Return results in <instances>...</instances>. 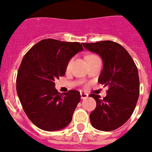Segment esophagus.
Listing matches in <instances>:
<instances>
[{
  "label": "esophagus",
  "instance_id": "obj_1",
  "mask_svg": "<svg viewBox=\"0 0 152 152\" xmlns=\"http://www.w3.org/2000/svg\"><path fill=\"white\" fill-rule=\"evenodd\" d=\"M89 95L86 93H80V97H81V99H86Z\"/></svg>",
  "mask_w": 152,
  "mask_h": 152
}]
</instances>
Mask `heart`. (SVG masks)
<instances>
[{
	"mask_svg": "<svg viewBox=\"0 0 152 152\" xmlns=\"http://www.w3.org/2000/svg\"><path fill=\"white\" fill-rule=\"evenodd\" d=\"M93 57H94V55H88L86 57L87 59H89V58H93ZM72 63V61H69V63H68V66H70V64Z\"/></svg>",
	"mask_w": 152,
	"mask_h": 152,
	"instance_id": "obj_1",
	"label": "heart"
}]
</instances>
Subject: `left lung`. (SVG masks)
<instances>
[{"mask_svg":"<svg viewBox=\"0 0 152 152\" xmlns=\"http://www.w3.org/2000/svg\"><path fill=\"white\" fill-rule=\"evenodd\" d=\"M82 45L102 58L103 70L98 81L109 88L104 99L90 94L96 101L90 114L91 124L100 131H113L124 125L135 109L140 92L137 66L128 51L115 42L106 40Z\"/></svg>","mask_w":152,"mask_h":152,"instance_id":"obj_1","label":"left lung"}]
</instances>
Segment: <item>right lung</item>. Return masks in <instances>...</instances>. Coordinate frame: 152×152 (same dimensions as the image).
Listing matches in <instances>:
<instances>
[{
  "instance_id": "add662e5",
  "label": "right lung",
  "mask_w": 152,
  "mask_h": 152,
  "mask_svg": "<svg viewBox=\"0 0 152 152\" xmlns=\"http://www.w3.org/2000/svg\"><path fill=\"white\" fill-rule=\"evenodd\" d=\"M83 47L77 42L41 40L28 51L17 73L16 91L24 113L44 131H57L72 119L80 92L71 90L61 94L54 80L66 73L69 61Z\"/></svg>"
}]
</instances>
